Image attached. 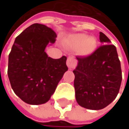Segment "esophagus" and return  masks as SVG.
<instances>
[{
	"mask_svg": "<svg viewBox=\"0 0 129 129\" xmlns=\"http://www.w3.org/2000/svg\"><path fill=\"white\" fill-rule=\"evenodd\" d=\"M66 65H67V66H68V68L69 69H73L75 68V66L77 65V61H76V60L74 57H69L67 59Z\"/></svg>",
	"mask_w": 129,
	"mask_h": 129,
	"instance_id": "1",
	"label": "esophagus"
}]
</instances>
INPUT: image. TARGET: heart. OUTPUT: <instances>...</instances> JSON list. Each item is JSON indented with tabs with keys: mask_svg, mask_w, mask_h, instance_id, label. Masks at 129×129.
Returning <instances> with one entry per match:
<instances>
[{
	"mask_svg": "<svg viewBox=\"0 0 129 129\" xmlns=\"http://www.w3.org/2000/svg\"><path fill=\"white\" fill-rule=\"evenodd\" d=\"M70 46L78 48L80 54L90 56L96 49L97 39L95 37L87 36L85 34H75L69 36L66 40Z\"/></svg>",
	"mask_w": 129,
	"mask_h": 129,
	"instance_id": "obj_1",
	"label": "heart"
}]
</instances>
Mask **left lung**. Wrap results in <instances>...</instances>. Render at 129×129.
<instances>
[{
  "instance_id": "obj_1",
  "label": "left lung",
  "mask_w": 129,
  "mask_h": 129,
  "mask_svg": "<svg viewBox=\"0 0 129 129\" xmlns=\"http://www.w3.org/2000/svg\"><path fill=\"white\" fill-rule=\"evenodd\" d=\"M103 45L88 57H76L74 87L78 104L87 109L101 110L110 105L119 92L122 81L120 61L116 47L103 33Z\"/></svg>"
}]
</instances>
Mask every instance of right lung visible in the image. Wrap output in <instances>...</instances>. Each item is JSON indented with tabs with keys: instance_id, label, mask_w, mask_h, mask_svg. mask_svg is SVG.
<instances>
[{
	"instance_id": "right-lung-1",
	"label": "right lung",
	"mask_w": 129,
	"mask_h": 129,
	"mask_svg": "<svg viewBox=\"0 0 129 129\" xmlns=\"http://www.w3.org/2000/svg\"><path fill=\"white\" fill-rule=\"evenodd\" d=\"M50 27L33 24L14 42L9 54L8 78L14 92L25 103L42 105L49 101L68 70L66 57L53 59L45 52L55 42Z\"/></svg>"
}]
</instances>
